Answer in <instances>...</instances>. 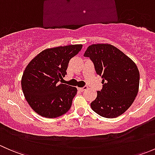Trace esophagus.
Instances as JSON below:
<instances>
[{
    "mask_svg": "<svg viewBox=\"0 0 155 155\" xmlns=\"http://www.w3.org/2000/svg\"><path fill=\"white\" fill-rule=\"evenodd\" d=\"M87 86H84L82 87H79V90L81 91H83L84 90H85V89H87Z\"/></svg>",
    "mask_w": 155,
    "mask_h": 155,
    "instance_id": "1",
    "label": "esophagus"
}]
</instances>
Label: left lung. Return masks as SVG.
<instances>
[{"mask_svg": "<svg viewBox=\"0 0 155 155\" xmlns=\"http://www.w3.org/2000/svg\"><path fill=\"white\" fill-rule=\"evenodd\" d=\"M90 58L96 73L103 79L91 107L104 118H116L132 105L138 94L140 72L124 52L108 43L92 44L84 54Z\"/></svg>", "mask_w": 155, "mask_h": 155, "instance_id": "left-lung-1", "label": "left lung"}]
</instances>
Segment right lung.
<instances>
[{
	"mask_svg": "<svg viewBox=\"0 0 155 155\" xmlns=\"http://www.w3.org/2000/svg\"><path fill=\"white\" fill-rule=\"evenodd\" d=\"M82 48V44H76L46 48L30 61L21 84L25 97L34 112L53 118L70 109L77 88L58 82L67 74L70 59Z\"/></svg>",
	"mask_w": 155,
	"mask_h": 155,
	"instance_id": "obj_1",
	"label": "right lung"
}]
</instances>
